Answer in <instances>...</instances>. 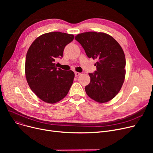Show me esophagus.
Listing matches in <instances>:
<instances>
[{"instance_id":"obj_1","label":"esophagus","mask_w":153,"mask_h":153,"mask_svg":"<svg viewBox=\"0 0 153 153\" xmlns=\"http://www.w3.org/2000/svg\"><path fill=\"white\" fill-rule=\"evenodd\" d=\"M80 75H81V73H80V72H75V76H76V77H77V76H80Z\"/></svg>"}]
</instances>
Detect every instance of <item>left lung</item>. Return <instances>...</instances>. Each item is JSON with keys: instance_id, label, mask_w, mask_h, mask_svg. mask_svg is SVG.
Segmentation results:
<instances>
[{"instance_id": "obj_1", "label": "left lung", "mask_w": 153, "mask_h": 153, "mask_svg": "<svg viewBox=\"0 0 153 153\" xmlns=\"http://www.w3.org/2000/svg\"><path fill=\"white\" fill-rule=\"evenodd\" d=\"M75 39L81 45L88 58L96 59L97 71L89 73L91 82L85 86L87 95L99 103L114 99L124 82L126 59L122 47L109 35L89 31Z\"/></svg>"}]
</instances>
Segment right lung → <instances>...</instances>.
I'll return each instance as SVG.
<instances>
[{"mask_svg":"<svg viewBox=\"0 0 153 153\" xmlns=\"http://www.w3.org/2000/svg\"><path fill=\"white\" fill-rule=\"evenodd\" d=\"M74 35L54 31L43 34L32 43L27 51L25 75L31 91L43 101L54 103L68 94L73 83L72 71L57 68L55 59L62 57L65 46Z\"/></svg>","mask_w":153,"mask_h":153,"instance_id":"obj_1","label":"right lung"}]
</instances>
